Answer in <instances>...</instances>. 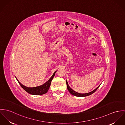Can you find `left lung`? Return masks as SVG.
Instances as JSON below:
<instances>
[{"mask_svg": "<svg viewBox=\"0 0 125 125\" xmlns=\"http://www.w3.org/2000/svg\"><path fill=\"white\" fill-rule=\"evenodd\" d=\"M66 85H67V89L68 90V91H69V92L72 94L73 95H74L75 96H77V97H86V96H89L90 95L93 94L94 92H95L97 89H98V88L100 87V86L99 87H98L96 89L93 90V91H92L91 92H90L89 93H85V94H81V93H79L78 92H76L75 91H74V90H73V89H72L71 88L69 87V86L68 85V84L67 83V81L66 80Z\"/></svg>", "mask_w": 125, "mask_h": 125, "instance_id": "1", "label": "left lung"}]
</instances>
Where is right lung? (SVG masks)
I'll use <instances>...</instances> for the list:
<instances>
[{
    "label": "right lung",
    "instance_id": "right-lung-1",
    "mask_svg": "<svg viewBox=\"0 0 125 125\" xmlns=\"http://www.w3.org/2000/svg\"><path fill=\"white\" fill-rule=\"evenodd\" d=\"M56 72V71H55L54 73L52 76L44 84H43L41 86H40L34 87V88L26 87L23 86V85H22L17 79V80L19 84L20 85V86L21 87V88L24 90H25L27 92H28V93L32 94V95H40L45 94L48 91V90L50 88V87L51 86L52 81L55 75Z\"/></svg>",
    "mask_w": 125,
    "mask_h": 125
}]
</instances>
